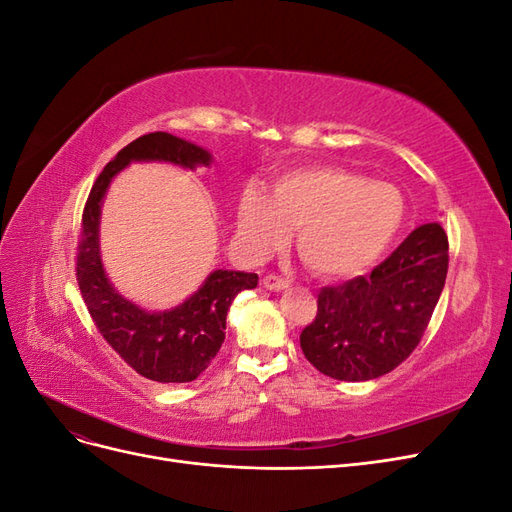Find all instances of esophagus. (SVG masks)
<instances>
[{"instance_id": "1", "label": "esophagus", "mask_w": 512, "mask_h": 512, "mask_svg": "<svg viewBox=\"0 0 512 512\" xmlns=\"http://www.w3.org/2000/svg\"><path fill=\"white\" fill-rule=\"evenodd\" d=\"M288 280L286 277H282V275H275V273H269V275H265L262 277V286H265L267 290H275V292H280V290H286L288 288Z\"/></svg>"}]
</instances>
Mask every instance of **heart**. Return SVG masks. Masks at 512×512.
Masks as SVG:
<instances>
[{"label":"heart","mask_w":512,"mask_h":512,"mask_svg":"<svg viewBox=\"0 0 512 512\" xmlns=\"http://www.w3.org/2000/svg\"><path fill=\"white\" fill-rule=\"evenodd\" d=\"M406 220V200L391 183L369 181L333 166L297 168L273 181L271 196L245 188L239 232L256 256L282 247L299 228L301 260L324 277H352L369 269Z\"/></svg>","instance_id":"1"}]
</instances>
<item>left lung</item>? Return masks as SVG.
<instances>
[{
    "label": "left lung",
    "instance_id": "1",
    "mask_svg": "<svg viewBox=\"0 0 512 512\" xmlns=\"http://www.w3.org/2000/svg\"><path fill=\"white\" fill-rule=\"evenodd\" d=\"M448 271V237L423 224L369 275L318 292L301 350L320 374L363 382L389 374L421 344Z\"/></svg>",
    "mask_w": 512,
    "mask_h": 512
}]
</instances>
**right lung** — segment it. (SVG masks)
<instances>
[{
    "mask_svg": "<svg viewBox=\"0 0 512 512\" xmlns=\"http://www.w3.org/2000/svg\"><path fill=\"white\" fill-rule=\"evenodd\" d=\"M138 160L194 168L209 164L211 156L168 132H151L123 147L104 166L85 203L81 241L76 247V282L96 329L136 374L153 382H192L224 344L230 303L241 290L256 288L258 275L213 271L188 301L160 314H149L117 294L106 280L98 250L100 207L108 183L121 168Z\"/></svg>",
    "mask_w": 512,
    "mask_h": 512,
    "instance_id": "obj_1",
    "label": "right lung"
}]
</instances>
